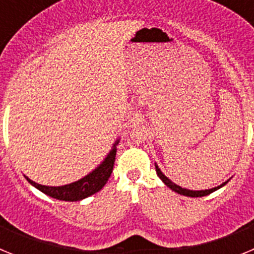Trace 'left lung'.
Instances as JSON below:
<instances>
[{
    "instance_id": "left-lung-1",
    "label": "left lung",
    "mask_w": 254,
    "mask_h": 254,
    "mask_svg": "<svg viewBox=\"0 0 254 254\" xmlns=\"http://www.w3.org/2000/svg\"><path fill=\"white\" fill-rule=\"evenodd\" d=\"M155 169H156V174H158L159 178L161 179V181L164 182V185L167 186V187H169L170 190H174V192H177V193L179 194H183V196H187V197H203V196H207V194L212 193V192H215V190H217L219 188L224 187V186L228 183V181L224 182L223 185L217 186V187L215 188H211V190H187V188H182L181 186L176 185L174 182L170 181L169 178H168L167 176H164L163 172H161L160 169H159V167L155 164Z\"/></svg>"
}]
</instances>
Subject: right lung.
Here are the masks:
<instances>
[{
	"instance_id": "obj_1",
	"label": "right lung",
	"mask_w": 254,
	"mask_h": 254,
	"mask_svg": "<svg viewBox=\"0 0 254 254\" xmlns=\"http://www.w3.org/2000/svg\"><path fill=\"white\" fill-rule=\"evenodd\" d=\"M120 140H117L113 143V147L107 155V158L103 160L99 167H96L91 173H89L84 178L78 179V181L69 183L66 186H58V187H49V186H42L38 185L28 177H25L26 181L30 183L31 186H34L37 190L40 192L46 193L47 196L53 197L56 199H61V201H81V199L86 198V197L91 196V194L99 192L105 183L108 182L109 177H111L112 172H113L114 160H116V152H117V145H118Z\"/></svg>"
}]
</instances>
